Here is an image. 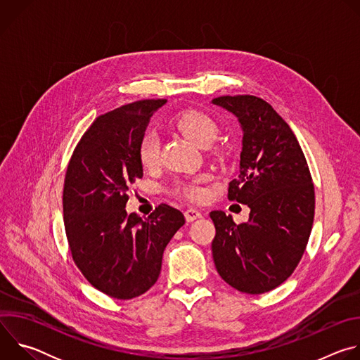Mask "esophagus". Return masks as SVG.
Listing matches in <instances>:
<instances>
[{
  "label": "esophagus",
  "instance_id": "1",
  "mask_svg": "<svg viewBox=\"0 0 360 360\" xmlns=\"http://www.w3.org/2000/svg\"><path fill=\"white\" fill-rule=\"evenodd\" d=\"M199 218H202V214H200L198 210L189 208V210L185 211V219H186L188 222H193V221H196V219H199Z\"/></svg>",
  "mask_w": 360,
  "mask_h": 360
}]
</instances>
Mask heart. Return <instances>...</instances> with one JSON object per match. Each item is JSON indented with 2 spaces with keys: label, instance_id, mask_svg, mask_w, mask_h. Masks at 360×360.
<instances>
[{
  "label": "heart",
  "instance_id": "b5f03b06",
  "mask_svg": "<svg viewBox=\"0 0 360 360\" xmlns=\"http://www.w3.org/2000/svg\"><path fill=\"white\" fill-rule=\"evenodd\" d=\"M174 125L182 135L199 146H210L217 139L219 132L218 124L212 117L195 110L181 112L174 120ZM160 153L161 146L157 134H153L152 131L145 132L138 143V157L141 164L145 168L157 167L160 162ZM205 181H207L205 175L188 181H176L171 191L176 196L199 202L207 198L208 193L203 186Z\"/></svg>",
  "mask_w": 360,
  "mask_h": 360
}]
</instances>
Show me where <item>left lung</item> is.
<instances>
[{
  "mask_svg": "<svg viewBox=\"0 0 360 360\" xmlns=\"http://www.w3.org/2000/svg\"><path fill=\"white\" fill-rule=\"evenodd\" d=\"M243 131L239 175L228 198L250 208L249 221L212 211V256L218 274L243 293L278 288L296 269L314 225L315 188L303 150L282 117L262 98L218 96Z\"/></svg>",
  "mask_w": 360,
  "mask_h": 360,
  "instance_id": "left-lung-1",
  "label": "left lung"
}]
</instances>
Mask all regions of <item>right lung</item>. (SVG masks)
<instances>
[{
  "label": "right lung",
  "instance_id": "add662e5",
  "mask_svg": "<svg viewBox=\"0 0 360 360\" xmlns=\"http://www.w3.org/2000/svg\"><path fill=\"white\" fill-rule=\"evenodd\" d=\"M167 99H142L99 115L67 167L63 208L72 259L86 281L114 299L145 293L161 274L162 255L185 224L161 203L148 218L128 215V191L142 178L138 143Z\"/></svg>",
  "mask_w": 360,
  "mask_h": 360
}]
</instances>
